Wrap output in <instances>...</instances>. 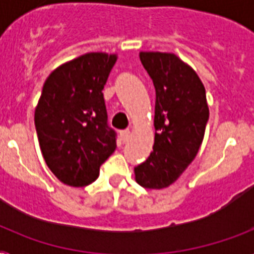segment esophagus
Instances as JSON below:
<instances>
[{
  "label": "esophagus",
  "mask_w": 254,
  "mask_h": 254,
  "mask_svg": "<svg viewBox=\"0 0 254 254\" xmlns=\"http://www.w3.org/2000/svg\"><path fill=\"white\" fill-rule=\"evenodd\" d=\"M129 135H130V131H129V129H124V130L120 131V139H121V142L125 143L127 141V138H129Z\"/></svg>",
  "instance_id": "esophagus-1"
}]
</instances>
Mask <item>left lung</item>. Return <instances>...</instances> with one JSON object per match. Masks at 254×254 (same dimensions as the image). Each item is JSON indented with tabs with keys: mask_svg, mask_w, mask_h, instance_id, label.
Returning <instances> with one entry per match:
<instances>
[{
	"mask_svg": "<svg viewBox=\"0 0 254 254\" xmlns=\"http://www.w3.org/2000/svg\"><path fill=\"white\" fill-rule=\"evenodd\" d=\"M139 59L155 88L153 151L134 167L145 189L169 187L196 157L209 111L196 72L174 54L141 53Z\"/></svg>",
	"mask_w": 254,
	"mask_h": 254,
	"instance_id": "obj_1",
	"label": "left lung"
}]
</instances>
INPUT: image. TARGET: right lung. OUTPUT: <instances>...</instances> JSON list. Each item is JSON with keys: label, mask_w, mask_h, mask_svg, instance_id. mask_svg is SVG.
<instances>
[{"label": "right lung", "mask_w": 254, "mask_h": 254, "mask_svg": "<svg viewBox=\"0 0 254 254\" xmlns=\"http://www.w3.org/2000/svg\"><path fill=\"white\" fill-rule=\"evenodd\" d=\"M117 57L81 55L46 79L35 109V129L49 169L64 185L84 187L116 149L103 89Z\"/></svg>", "instance_id": "obj_1"}]
</instances>
